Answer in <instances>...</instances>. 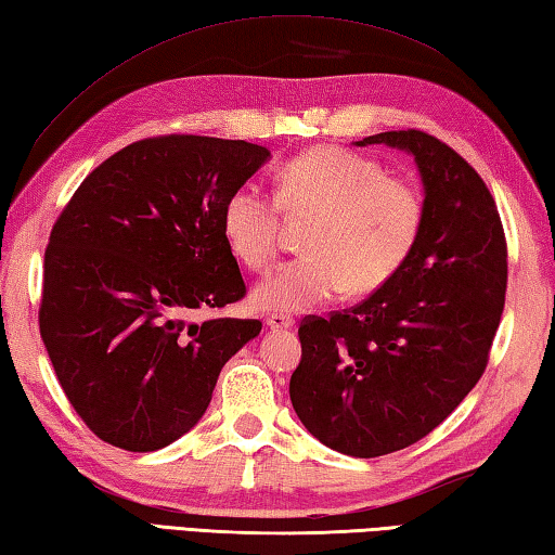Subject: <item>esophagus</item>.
<instances>
[{
	"label": "esophagus",
	"instance_id": "1",
	"mask_svg": "<svg viewBox=\"0 0 555 555\" xmlns=\"http://www.w3.org/2000/svg\"><path fill=\"white\" fill-rule=\"evenodd\" d=\"M267 325L271 327V330H291L296 325V320L291 318V315H284V312H271V315L267 318Z\"/></svg>",
	"mask_w": 555,
	"mask_h": 555
}]
</instances>
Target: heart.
Here are the masks:
<instances>
[{"instance_id": "heart-1", "label": "heart", "mask_w": 555, "mask_h": 555, "mask_svg": "<svg viewBox=\"0 0 555 555\" xmlns=\"http://www.w3.org/2000/svg\"><path fill=\"white\" fill-rule=\"evenodd\" d=\"M284 214L310 218L308 255L259 281L251 304L264 312H304L345 291L374 294L405 267L422 225V198L405 179L383 175L374 159L322 145L291 157L276 172V198L251 181L223 204L228 249L251 271L276 257Z\"/></svg>"}]
</instances>
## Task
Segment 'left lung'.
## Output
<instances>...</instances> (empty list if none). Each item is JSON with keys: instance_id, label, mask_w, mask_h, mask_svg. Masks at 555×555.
Masks as SVG:
<instances>
[{"instance_id": "1", "label": "left lung", "mask_w": 555, "mask_h": 555, "mask_svg": "<svg viewBox=\"0 0 555 555\" xmlns=\"http://www.w3.org/2000/svg\"><path fill=\"white\" fill-rule=\"evenodd\" d=\"M380 143L417 163V243L359 306L304 318V354L288 386L310 435L357 459L415 444L461 405L488 366L507 291L505 230L476 169L425 130H388L357 145Z\"/></svg>"}]
</instances>
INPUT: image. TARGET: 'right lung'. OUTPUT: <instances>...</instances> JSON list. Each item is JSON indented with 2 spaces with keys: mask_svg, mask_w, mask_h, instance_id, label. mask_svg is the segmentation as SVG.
<instances>
[{
  "mask_svg": "<svg viewBox=\"0 0 555 555\" xmlns=\"http://www.w3.org/2000/svg\"><path fill=\"white\" fill-rule=\"evenodd\" d=\"M269 150L206 135L145 138L89 175L46 249L40 337L94 435L157 451L196 425L259 320L210 318L247 294L220 216Z\"/></svg>",
  "mask_w": 555,
  "mask_h": 555,
  "instance_id": "1",
  "label": "right lung"
}]
</instances>
